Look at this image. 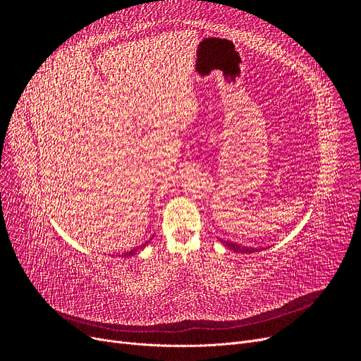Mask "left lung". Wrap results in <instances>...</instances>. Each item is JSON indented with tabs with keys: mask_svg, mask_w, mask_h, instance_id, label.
<instances>
[{
	"mask_svg": "<svg viewBox=\"0 0 361 361\" xmlns=\"http://www.w3.org/2000/svg\"><path fill=\"white\" fill-rule=\"evenodd\" d=\"M221 241V244L223 245H226L227 248H231V250H233L235 253H241V255H250V253H256V251H260V250H264V248H255V247H244V245H241V244H235V243H231V241H223V239H220Z\"/></svg>",
	"mask_w": 361,
	"mask_h": 361,
	"instance_id": "obj_1",
	"label": "left lung"
}]
</instances>
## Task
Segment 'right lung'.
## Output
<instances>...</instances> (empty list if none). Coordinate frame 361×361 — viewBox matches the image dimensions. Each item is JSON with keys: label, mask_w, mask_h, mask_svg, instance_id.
Returning a JSON list of instances; mask_svg holds the SVG:
<instances>
[{"label": "right lung", "mask_w": 361, "mask_h": 361, "mask_svg": "<svg viewBox=\"0 0 361 361\" xmlns=\"http://www.w3.org/2000/svg\"><path fill=\"white\" fill-rule=\"evenodd\" d=\"M150 241H147V243H145L143 245H141L140 248H134V250H130V251H126V253H122V257H130V256H134V255H137L138 253V250H143L147 244H149ZM120 257V256H118Z\"/></svg>", "instance_id": "right-lung-1"}]
</instances>
